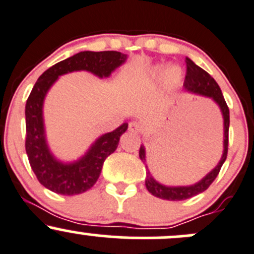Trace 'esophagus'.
Returning <instances> with one entry per match:
<instances>
[{"label":"esophagus","instance_id":"obj_1","mask_svg":"<svg viewBox=\"0 0 254 254\" xmlns=\"http://www.w3.org/2000/svg\"><path fill=\"white\" fill-rule=\"evenodd\" d=\"M128 129H129L132 133H135V134L140 133V126L137 124V122H129V125H128Z\"/></svg>","mask_w":254,"mask_h":254}]
</instances>
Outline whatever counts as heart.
<instances>
[{"label": "heart", "instance_id": "1", "mask_svg": "<svg viewBox=\"0 0 254 254\" xmlns=\"http://www.w3.org/2000/svg\"><path fill=\"white\" fill-rule=\"evenodd\" d=\"M161 69H163V66H159L154 69V74H160ZM182 78H184V73H182V69L180 68L176 64H172V66H169L164 72V83L170 88H174L180 85V83L182 82Z\"/></svg>", "mask_w": 254, "mask_h": 254}]
</instances>
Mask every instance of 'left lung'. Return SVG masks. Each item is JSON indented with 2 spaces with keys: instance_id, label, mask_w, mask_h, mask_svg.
Wrapping results in <instances>:
<instances>
[{
  "instance_id": "obj_1",
  "label": "left lung",
  "mask_w": 254,
  "mask_h": 254,
  "mask_svg": "<svg viewBox=\"0 0 254 254\" xmlns=\"http://www.w3.org/2000/svg\"><path fill=\"white\" fill-rule=\"evenodd\" d=\"M186 78L184 82V88L186 91L190 93L198 94V95L208 96L213 99L218 106L220 108L221 114L224 117V151L219 164L209 172L206 176L203 177L199 182L192 186H177V187H169V186L159 184L158 181L153 179L150 171L148 170V165L145 163V148L144 145H140L139 149V158L143 161L146 167V179H145V187L149 192L155 197L161 198L166 200H185L188 198H192L199 193L204 192L216 179V176L220 172L221 166L226 160L227 156V148H229V126H230V111L226 105L221 89L218 85V83L214 80V78L205 72L204 69L200 68L199 66L194 64L192 60L186 57Z\"/></svg>"
}]
</instances>
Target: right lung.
Returning <instances> with one entry per match:
<instances>
[{"label": "right lung", "instance_id": "add662e5", "mask_svg": "<svg viewBox=\"0 0 254 254\" xmlns=\"http://www.w3.org/2000/svg\"><path fill=\"white\" fill-rule=\"evenodd\" d=\"M127 55L117 51H82L46 69L34 85L25 104V150L31 170L44 187L57 194L75 195L90 190L100 176L104 161L119 145L128 124L99 137L85 155L74 163H61L50 151L43 119L44 99L57 78L74 70H88L106 78L125 64Z\"/></svg>", "mask_w": 254, "mask_h": 254}]
</instances>
